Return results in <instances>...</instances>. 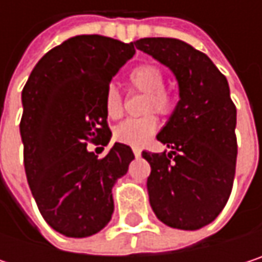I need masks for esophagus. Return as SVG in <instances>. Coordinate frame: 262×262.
I'll return each mask as SVG.
<instances>
[{
	"label": "esophagus",
	"mask_w": 262,
	"mask_h": 262,
	"mask_svg": "<svg viewBox=\"0 0 262 262\" xmlns=\"http://www.w3.org/2000/svg\"><path fill=\"white\" fill-rule=\"evenodd\" d=\"M133 155L138 158V156H141V148H133Z\"/></svg>",
	"instance_id": "obj_1"
}]
</instances>
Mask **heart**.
Returning a JSON list of instances; mask_svg holds the SVG:
<instances>
[{
  "label": "heart",
  "instance_id": "obj_1",
  "mask_svg": "<svg viewBox=\"0 0 262 262\" xmlns=\"http://www.w3.org/2000/svg\"><path fill=\"white\" fill-rule=\"evenodd\" d=\"M127 83L133 91L145 94L142 101V112H156L161 117H170L178 104L176 92L167 86L165 73L161 67L155 63H144L133 68L129 76ZM104 111L106 115L112 120L120 118L124 111V103L120 91L111 84L104 94ZM158 121L153 114H145L141 117L129 118L118 124L114 130V138L118 142L127 144L132 147H142L150 136L156 132Z\"/></svg>",
  "mask_w": 262,
  "mask_h": 262
}]
</instances>
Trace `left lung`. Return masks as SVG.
<instances>
[{
    "instance_id": "1",
    "label": "left lung",
    "mask_w": 262,
    "mask_h": 262,
    "mask_svg": "<svg viewBox=\"0 0 262 262\" xmlns=\"http://www.w3.org/2000/svg\"><path fill=\"white\" fill-rule=\"evenodd\" d=\"M135 47L167 65L179 81L181 100L158 141L171 153L142 151L151 171L150 205L170 228L200 229L223 211L236 165V107L226 77L211 59L173 37H144Z\"/></svg>"
}]
</instances>
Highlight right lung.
Returning <instances> with one entry per match:
<instances>
[{
  "label": "right lung",
  "instance_id": "add662e5",
  "mask_svg": "<svg viewBox=\"0 0 262 262\" xmlns=\"http://www.w3.org/2000/svg\"><path fill=\"white\" fill-rule=\"evenodd\" d=\"M133 54V42L76 36L50 50L23 89L27 181L42 217L59 234L94 235L112 219V186L135 155L120 142L103 158L86 147L107 145L104 94Z\"/></svg>",
  "mask_w": 262,
  "mask_h": 262
}]
</instances>
